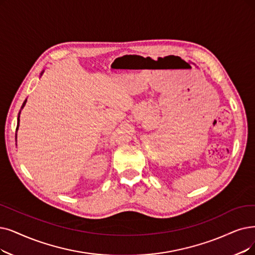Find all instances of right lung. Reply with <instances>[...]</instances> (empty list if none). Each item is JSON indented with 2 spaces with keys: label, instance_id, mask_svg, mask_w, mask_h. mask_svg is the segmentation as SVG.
<instances>
[{
  "label": "right lung",
  "instance_id": "obj_1",
  "mask_svg": "<svg viewBox=\"0 0 255 255\" xmlns=\"http://www.w3.org/2000/svg\"><path fill=\"white\" fill-rule=\"evenodd\" d=\"M43 73H44V70L42 71V72H40V74H39V77L43 75ZM26 103H27V99H25V101H24V104H23V106H22V108H21V111L24 109V107H25V105H26ZM21 111L18 112V115H17V125H16V131H17V129H18V127H19V114H21ZM15 140H16V135H15Z\"/></svg>",
  "mask_w": 255,
  "mask_h": 255
}]
</instances>
